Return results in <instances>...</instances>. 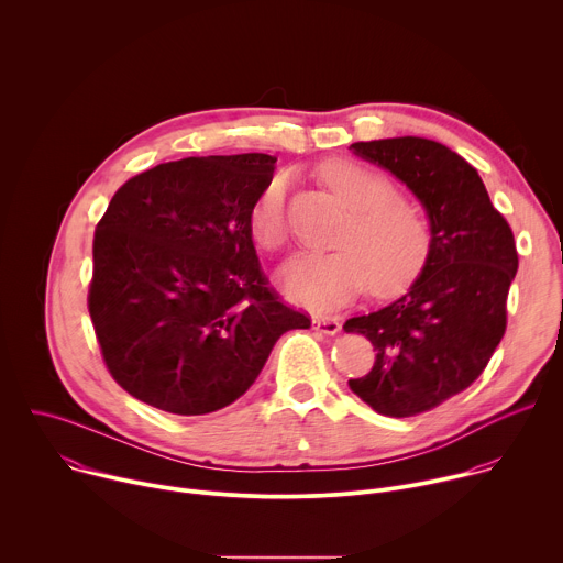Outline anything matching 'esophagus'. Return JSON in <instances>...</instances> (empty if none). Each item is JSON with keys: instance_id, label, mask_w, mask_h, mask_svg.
Listing matches in <instances>:
<instances>
[{"instance_id": "esophagus-1", "label": "esophagus", "mask_w": 563, "mask_h": 563, "mask_svg": "<svg viewBox=\"0 0 563 563\" xmlns=\"http://www.w3.org/2000/svg\"><path fill=\"white\" fill-rule=\"evenodd\" d=\"M313 328L328 336H334L341 332V323L334 316H313Z\"/></svg>"}]
</instances>
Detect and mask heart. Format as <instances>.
I'll use <instances>...</instances> for the list:
<instances>
[{"label": "heart", "mask_w": 563, "mask_h": 563, "mask_svg": "<svg viewBox=\"0 0 563 563\" xmlns=\"http://www.w3.org/2000/svg\"><path fill=\"white\" fill-rule=\"evenodd\" d=\"M320 176L352 211L334 238L339 250L300 254L283 267L285 291L305 307L325 309L356 296L367 283L376 296L406 289L434 250V224L426 207L396 194L387 176L354 159H330ZM250 227L265 250L285 247L287 176H274L261 189Z\"/></svg>", "instance_id": "heart-1"}]
</instances>
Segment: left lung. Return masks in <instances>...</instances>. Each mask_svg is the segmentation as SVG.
<instances>
[{"instance_id":"8db88e82","label":"left lung","mask_w":563,"mask_h":563,"mask_svg":"<svg viewBox=\"0 0 563 563\" xmlns=\"http://www.w3.org/2000/svg\"><path fill=\"white\" fill-rule=\"evenodd\" d=\"M350 148L404 180L434 224L432 256L410 291L343 325L376 350L350 389L378 415L417 417L470 387L501 343L515 235L478 172L445 144L406 135Z\"/></svg>"}]
</instances>
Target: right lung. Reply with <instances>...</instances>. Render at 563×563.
<instances>
[{
  "mask_svg": "<svg viewBox=\"0 0 563 563\" xmlns=\"http://www.w3.org/2000/svg\"><path fill=\"white\" fill-rule=\"evenodd\" d=\"M267 153L183 157L126 180L93 235L89 313L104 365L146 406L209 415L243 396L307 313L269 285L250 211Z\"/></svg>",
  "mask_w": 563,
  "mask_h": 563,
  "instance_id": "obj_1",
  "label": "right lung"
}]
</instances>
